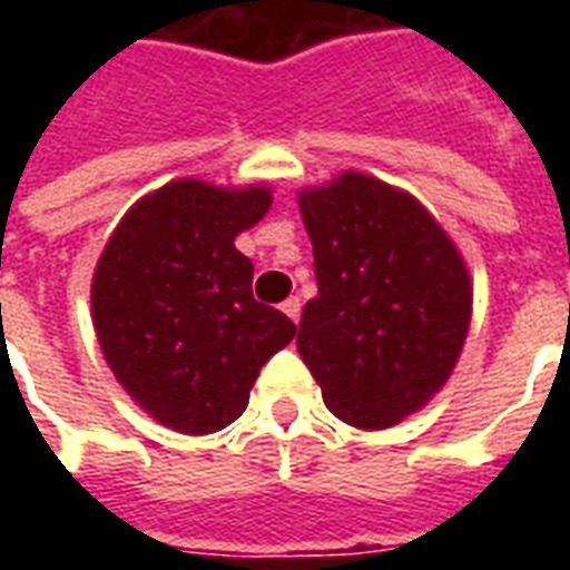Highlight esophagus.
<instances>
[{
    "label": "esophagus",
    "mask_w": 570,
    "mask_h": 570,
    "mask_svg": "<svg viewBox=\"0 0 570 570\" xmlns=\"http://www.w3.org/2000/svg\"><path fill=\"white\" fill-rule=\"evenodd\" d=\"M281 311H284L289 321L298 323V317H302V302H298V296H289L284 305H281Z\"/></svg>",
    "instance_id": "esophagus-1"
}]
</instances>
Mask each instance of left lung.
Returning a JSON list of instances; mask_svg holds the SVG:
<instances>
[{
    "label": "left lung",
    "instance_id": "8db88e82",
    "mask_svg": "<svg viewBox=\"0 0 570 570\" xmlns=\"http://www.w3.org/2000/svg\"><path fill=\"white\" fill-rule=\"evenodd\" d=\"M317 296L298 354L323 403L351 428H394L449 382L473 286L461 253L409 191L345 170L298 195Z\"/></svg>",
    "mask_w": 570,
    "mask_h": 570
}]
</instances>
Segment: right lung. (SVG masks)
Segmentation results:
<instances>
[{"mask_svg": "<svg viewBox=\"0 0 570 570\" xmlns=\"http://www.w3.org/2000/svg\"><path fill=\"white\" fill-rule=\"evenodd\" d=\"M268 207L265 186L176 179L125 213L97 262L91 314L106 363L164 428H228L296 335L286 314L253 298V262L235 247Z\"/></svg>", "mask_w": 570, "mask_h": 570, "instance_id": "add662e5", "label": "right lung"}]
</instances>
